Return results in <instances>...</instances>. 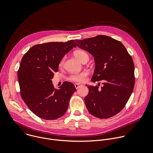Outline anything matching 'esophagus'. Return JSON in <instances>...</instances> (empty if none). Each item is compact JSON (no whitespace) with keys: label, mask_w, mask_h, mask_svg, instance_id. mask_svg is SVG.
Instances as JSON below:
<instances>
[{"label":"esophagus","mask_w":153,"mask_h":153,"mask_svg":"<svg viewBox=\"0 0 153 153\" xmlns=\"http://www.w3.org/2000/svg\"><path fill=\"white\" fill-rule=\"evenodd\" d=\"M74 86H75V88H76V89H77V88H80V87L81 86H82V85L81 83H76L74 84Z\"/></svg>","instance_id":"1"}]
</instances>
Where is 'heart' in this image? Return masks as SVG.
Returning <instances> with one entry per match:
<instances>
[{
    "mask_svg": "<svg viewBox=\"0 0 153 153\" xmlns=\"http://www.w3.org/2000/svg\"><path fill=\"white\" fill-rule=\"evenodd\" d=\"M75 57L80 60L81 62L85 59H88V55L86 52L82 51V50H77L74 52V53ZM64 59H62L60 62H59V67H62L63 65ZM88 76V73L86 71H83L80 73L73 74L70 77V80L74 81V82H84L85 80L86 77Z\"/></svg>",
    "mask_w": 153,
    "mask_h": 153,
    "instance_id": "obj_1",
    "label": "heart"
}]
</instances>
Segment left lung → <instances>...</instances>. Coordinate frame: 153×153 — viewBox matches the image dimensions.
Listing matches in <instances>:
<instances>
[{"label":"left lung","instance_id":"left-lung-1","mask_svg":"<svg viewBox=\"0 0 153 153\" xmlns=\"http://www.w3.org/2000/svg\"><path fill=\"white\" fill-rule=\"evenodd\" d=\"M76 45L91 54L95 62L93 82L103 80V86L86 85L87 110L93 116L107 119L119 113L131 95L135 83L133 59L122 43L109 36L99 35L75 40Z\"/></svg>","mask_w":153,"mask_h":153}]
</instances>
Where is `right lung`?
<instances>
[{
  "label": "right lung",
  "mask_w": 153,
  "mask_h": 153,
  "mask_svg": "<svg viewBox=\"0 0 153 153\" xmlns=\"http://www.w3.org/2000/svg\"><path fill=\"white\" fill-rule=\"evenodd\" d=\"M76 47L73 40L45 43L32 47L22 59L17 73L20 95L39 117L55 120L67 111L75 86L65 82L55 89L51 79L58 71L60 61Z\"/></svg>",
  "instance_id": "add662e5"
}]
</instances>
